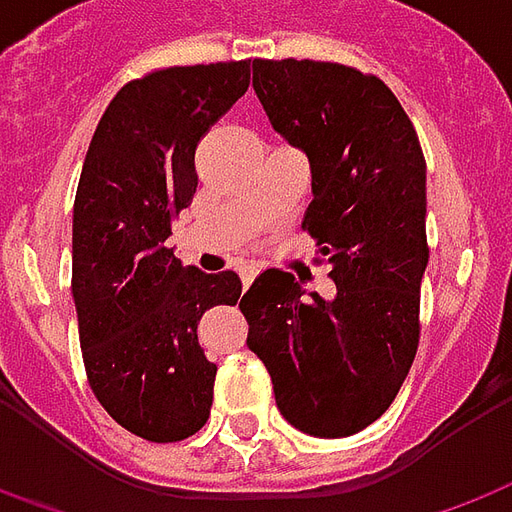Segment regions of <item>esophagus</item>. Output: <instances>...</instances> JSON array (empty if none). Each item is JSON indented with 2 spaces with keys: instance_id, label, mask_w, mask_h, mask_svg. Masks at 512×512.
I'll use <instances>...</instances> for the list:
<instances>
[{
  "instance_id": "esophagus-1",
  "label": "esophagus",
  "mask_w": 512,
  "mask_h": 512,
  "mask_svg": "<svg viewBox=\"0 0 512 512\" xmlns=\"http://www.w3.org/2000/svg\"><path fill=\"white\" fill-rule=\"evenodd\" d=\"M255 277H257V266H244V268H241V282H244V288H249Z\"/></svg>"
}]
</instances>
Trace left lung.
I'll return each instance as SVG.
<instances>
[{"label": "left lung", "instance_id": "left-lung-1", "mask_svg": "<svg viewBox=\"0 0 512 512\" xmlns=\"http://www.w3.org/2000/svg\"><path fill=\"white\" fill-rule=\"evenodd\" d=\"M274 132L310 163L302 227L335 296L266 268L241 302L246 346L271 374L282 418L316 438L366 430L391 407L418 349L427 268V166L399 99L377 77L318 60H255Z\"/></svg>", "mask_w": 512, "mask_h": 512}]
</instances>
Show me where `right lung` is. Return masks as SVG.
<instances>
[{
    "mask_svg": "<svg viewBox=\"0 0 512 512\" xmlns=\"http://www.w3.org/2000/svg\"><path fill=\"white\" fill-rule=\"evenodd\" d=\"M252 60L177 66L124 85L82 163L71 230V296L91 391L124 430L155 443L205 427L216 363L199 318L235 305V271L182 266L171 219L196 194L194 155L249 88Z\"/></svg>",
    "mask_w": 512,
    "mask_h": 512,
    "instance_id": "add662e5",
    "label": "right lung"
}]
</instances>
